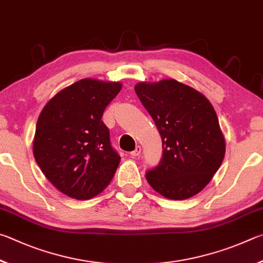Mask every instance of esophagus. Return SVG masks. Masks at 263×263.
<instances>
[{"instance_id": "obj_1", "label": "esophagus", "mask_w": 263, "mask_h": 263, "mask_svg": "<svg viewBox=\"0 0 263 263\" xmlns=\"http://www.w3.org/2000/svg\"><path fill=\"white\" fill-rule=\"evenodd\" d=\"M141 153H142V148H141L140 145H137V146H136V149H135L134 151H132L130 155L133 156V157H137V156H140V155H141Z\"/></svg>"}]
</instances>
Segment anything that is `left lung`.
<instances>
[{
    "label": "left lung",
    "mask_w": 263,
    "mask_h": 263,
    "mask_svg": "<svg viewBox=\"0 0 263 263\" xmlns=\"http://www.w3.org/2000/svg\"><path fill=\"white\" fill-rule=\"evenodd\" d=\"M134 89L163 141V158L146 172V180L170 200L196 195L225 156V139L213 105L200 91L173 78L140 82Z\"/></svg>",
    "instance_id": "1"
}]
</instances>
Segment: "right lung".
Listing matches in <instances>:
<instances>
[{
	"label": "right lung",
	"instance_id": "add662e5",
	"mask_svg": "<svg viewBox=\"0 0 263 263\" xmlns=\"http://www.w3.org/2000/svg\"><path fill=\"white\" fill-rule=\"evenodd\" d=\"M122 83L83 78L59 91L36 121L33 156L52 185L85 201L109 185L120 156L109 142L103 113Z\"/></svg>",
	"mask_w": 263,
	"mask_h": 263
}]
</instances>
